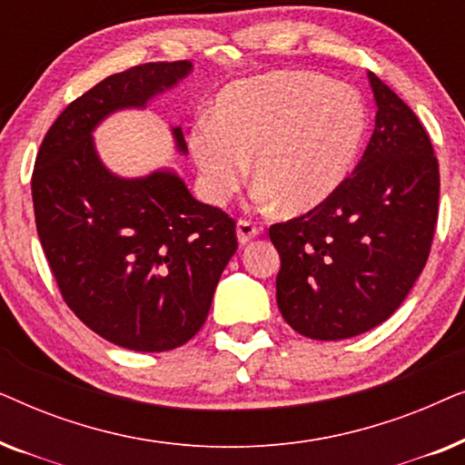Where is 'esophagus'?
<instances>
[{"label": "esophagus", "instance_id": "obj_1", "mask_svg": "<svg viewBox=\"0 0 465 465\" xmlns=\"http://www.w3.org/2000/svg\"><path fill=\"white\" fill-rule=\"evenodd\" d=\"M260 231L256 224H252V222L247 220H239L237 222V239H239V245H247L250 241L256 237Z\"/></svg>", "mask_w": 465, "mask_h": 465}]
</instances>
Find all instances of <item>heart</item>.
<instances>
[{"label":"heart","instance_id":"heart-1","mask_svg":"<svg viewBox=\"0 0 465 465\" xmlns=\"http://www.w3.org/2000/svg\"><path fill=\"white\" fill-rule=\"evenodd\" d=\"M368 129L355 88L311 72H272L226 86L190 133L203 193L215 205L256 177V201L309 212L347 180Z\"/></svg>","mask_w":465,"mask_h":465}]
</instances>
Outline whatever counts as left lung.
Here are the masks:
<instances>
[{
	"instance_id": "1",
	"label": "left lung",
	"mask_w": 465,
	"mask_h": 465,
	"mask_svg": "<svg viewBox=\"0 0 465 465\" xmlns=\"http://www.w3.org/2000/svg\"><path fill=\"white\" fill-rule=\"evenodd\" d=\"M377 123L339 190L309 213L269 228L282 258L277 304L298 334L351 339L396 311L428 262L440 173L415 112L368 74Z\"/></svg>"
}]
</instances>
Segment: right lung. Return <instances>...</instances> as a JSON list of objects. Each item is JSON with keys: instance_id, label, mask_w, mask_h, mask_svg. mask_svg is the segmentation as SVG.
<instances>
[{"instance_id": "1", "label": "right lung", "mask_w": 465, "mask_h": 465, "mask_svg": "<svg viewBox=\"0 0 465 465\" xmlns=\"http://www.w3.org/2000/svg\"><path fill=\"white\" fill-rule=\"evenodd\" d=\"M190 72V61L145 63L99 82L54 120L31 177L37 234L63 298L93 332L133 351H169L199 332L237 234L173 167L114 173L93 133L112 114L145 110ZM171 137L186 156L182 126Z\"/></svg>"}]
</instances>
